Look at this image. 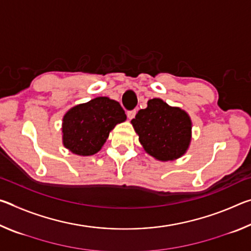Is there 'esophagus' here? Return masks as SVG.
I'll use <instances>...</instances> for the list:
<instances>
[{"label":"esophagus","mask_w":251,"mask_h":251,"mask_svg":"<svg viewBox=\"0 0 251 251\" xmlns=\"http://www.w3.org/2000/svg\"><path fill=\"white\" fill-rule=\"evenodd\" d=\"M135 115H136V110L135 109L128 110V112H127V116H128L129 120H133V118L135 117Z\"/></svg>","instance_id":"34e87169"}]
</instances>
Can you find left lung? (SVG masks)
<instances>
[{
    "mask_svg": "<svg viewBox=\"0 0 251 251\" xmlns=\"http://www.w3.org/2000/svg\"><path fill=\"white\" fill-rule=\"evenodd\" d=\"M130 123L145 151L161 161L179 158L192 141L188 114L160 99L148 100L147 107L138 110Z\"/></svg>",
    "mask_w": 251,
    "mask_h": 251,
    "instance_id": "8db88e82",
    "label": "left lung"
}]
</instances>
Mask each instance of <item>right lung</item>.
<instances>
[{
	"mask_svg": "<svg viewBox=\"0 0 251 251\" xmlns=\"http://www.w3.org/2000/svg\"><path fill=\"white\" fill-rule=\"evenodd\" d=\"M125 121L120 103L108 97L76 105L63 117V145L75 155H94L103 147L109 131Z\"/></svg>",
	"mask_w": 251,
	"mask_h": 251,
	"instance_id": "obj_1",
	"label": "right lung"
}]
</instances>
